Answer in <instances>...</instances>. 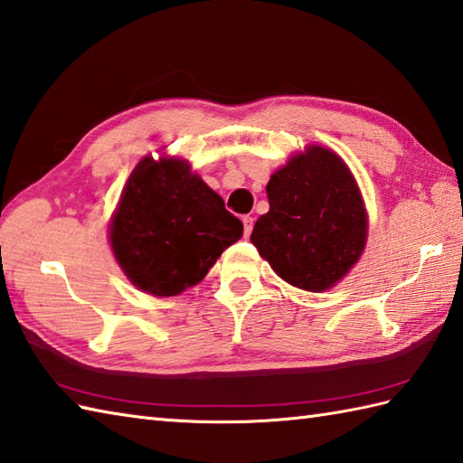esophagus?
Masks as SVG:
<instances>
[{
	"mask_svg": "<svg viewBox=\"0 0 463 463\" xmlns=\"http://www.w3.org/2000/svg\"><path fill=\"white\" fill-rule=\"evenodd\" d=\"M252 224H254V219L252 216H242V226H244V237H250L252 232Z\"/></svg>",
	"mask_w": 463,
	"mask_h": 463,
	"instance_id": "esophagus-1",
	"label": "esophagus"
}]
</instances>
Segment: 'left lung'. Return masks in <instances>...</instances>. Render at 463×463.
I'll use <instances>...</instances> for the list:
<instances>
[{
  "mask_svg": "<svg viewBox=\"0 0 463 463\" xmlns=\"http://www.w3.org/2000/svg\"><path fill=\"white\" fill-rule=\"evenodd\" d=\"M270 209L250 241L282 280L308 292L332 288L366 247L368 214L356 179L320 145L292 155L267 184Z\"/></svg>",
  "mask_w": 463,
  "mask_h": 463,
  "instance_id": "8db88e82",
  "label": "left lung"
}]
</instances>
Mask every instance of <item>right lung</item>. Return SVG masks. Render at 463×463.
<instances>
[{"instance_id": "right-lung-1", "label": "right lung", "mask_w": 463, "mask_h": 463, "mask_svg": "<svg viewBox=\"0 0 463 463\" xmlns=\"http://www.w3.org/2000/svg\"><path fill=\"white\" fill-rule=\"evenodd\" d=\"M242 222L191 165L145 156L135 166L109 224V242L125 277L153 297H176L199 284Z\"/></svg>"}]
</instances>
